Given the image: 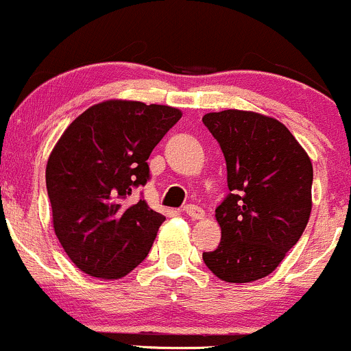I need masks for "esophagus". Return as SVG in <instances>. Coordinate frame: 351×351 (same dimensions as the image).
<instances>
[{
  "mask_svg": "<svg viewBox=\"0 0 351 351\" xmlns=\"http://www.w3.org/2000/svg\"><path fill=\"white\" fill-rule=\"evenodd\" d=\"M182 211L186 213V215L189 216V218H193V219H202V218H204V211H202L199 206L187 204L186 208L182 209Z\"/></svg>",
  "mask_w": 351,
  "mask_h": 351,
  "instance_id": "34e87169",
  "label": "esophagus"
}]
</instances>
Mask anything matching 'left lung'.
<instances>
[{"label":"left lung","mask_w":351,"mask_h":351,"mask_svg":"<svg viewBox=\"0 0 351 351\" xmlns=\"http://www.w3.org/2000/svg\"><path fill=\"white\" fill-rule=\"evenodd\" d=\"M202 123L225 155L230 189L216 208L221 241L202 260L225 282H254L277 269L308 225L313 164L276 118L225 110Z\"/></svg>","instance_id":"8db88e82"}]
</instances>
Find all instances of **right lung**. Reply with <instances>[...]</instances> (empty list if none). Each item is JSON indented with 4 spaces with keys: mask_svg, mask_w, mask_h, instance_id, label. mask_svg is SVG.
<instances>
[{
    "mask_svg": "<svg viewBox=\"0 0 351 351\" xmlns=\"http://www.w3.org/2000/svg\"><path fill=\"white\" fill-rule=\"evenodd\" d=\"M180 117L172 106L103 101L53 147L45 171L53 231L84 274L121 279L149 255L165 218L133 193L150 179L152 150Z\"/></svg>",
    "mask_w": 351,
    "mask_h": 351,
    "instance_id": "right-lung-1",
    "label": "right lung"
}]
</instances>
